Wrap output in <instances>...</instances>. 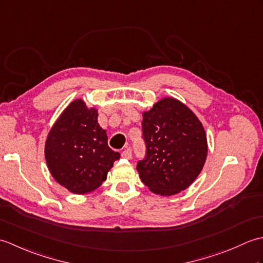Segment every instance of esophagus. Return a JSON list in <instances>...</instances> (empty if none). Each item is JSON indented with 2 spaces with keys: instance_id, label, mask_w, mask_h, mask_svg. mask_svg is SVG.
Segmentation results:
<instances>
[{
  "instance_id": "obj_1",
  "label": "esophagus",
  "mask_w": 263,
  "mask_h": 263,
  "mask_svg": "<svg viewBox=\"0 0 263 263\" xmlns=\"http://www.w3.org/2000/svg\"><path fill=\"white\" fill-rule=\"evenodd\" d=\"M122 158H125V159H131L132 158V150L130 148H126L124 152H122L121 154Z\"/></svg>"
}]
</instances>
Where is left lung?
I'll list each match as a JSON object with an SVG mask.
<instances>
[{"instance_id": "left-lung-1", "label": "left lung", "mask_w": 263, "mask_h": 263, "mask_svg": "<svg viewBox=\"0 0 263 263\" xmlns=\"http://www.w3.org/2000/svg\"><path fill=\"white\" fill-rule=\"evenodd\" d=\"M146 157L138 161L141 181L170 197L187 189L202 171L208 143L202 123L186 105L166 97L142 113Z\"/></svg>"}]
</instances>
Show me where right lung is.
<instances>
[{
    "mask_svg": "<svg viewBox=\"0 0 263 263\" xmlns=\"http://www.w3.org/2000/svg\"><path fill=\"white\" fill-rule=\"evenodd\" d=\"M96 108L76 99L54 123L45 143L46 164L54 180L76 194L102 185L120 154L108 147Z\"/></svg>",
    "mask_w": 263,
    "mask_h": 263,
    "instance_id": "1",
    "label": "right lung"
}]
</instances>
